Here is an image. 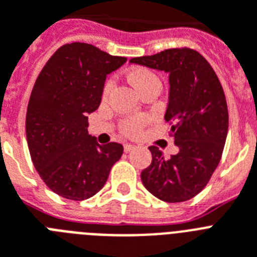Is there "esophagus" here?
I'll return each instance as SVG.
<instances>
[{"mask_svg":"<svg viewBox=\"0 0 257 257\" xmlns=\"http://www.w3.org/2000/svg\"><path fill=\"white\" fill-rule=\"evenodd\" d=\"M134 148H135L134 144H128V143L124 144V152H130L131 150H134Z\"/></svg>","mask_w":257,"mask_h":257,"instance_id":"obj_1","label":"esophagus"}]
</instances>
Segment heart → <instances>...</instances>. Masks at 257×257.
<instances>
[{
	"label": "heart",
	"mask_w": 257,
	"mask_h": 257,
	"mask_svg": "<svg viewBox=\"0 0 257 257\" xmlns=\"http://www.w3.org/2000/svg\"><path fill=\"white\" fill-rule=\"evenodd\" d=\"M128 78L130 81L133 82L134 86L139 90V93L146 92L148 88L151 86H162V81L160 78L158 77L156 73H154L152 71L147 69V68H135L128 73ZM114 82L111 78H109L107 81L105 82L102 89V95L103 98H106L107 95L110 94L111 89H113ZM150 122V116L147 115H137V116H127L124 119H122L119 127L120 131L126 135V137H137L139 135L146 124Z\"/></svg>",
	"instance_id": "1"
}]
</instances>
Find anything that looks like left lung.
I'll list each match as a JSON object with an SVG mask.
<instances>
[{"label":"left lung","mask_w":257,"mask_h":257,"mask_svg":"<svg viewBox=\"0 0 257 257\" xmlns=\"http://www.w3.org/2000/svg\"><path fill=\"white\" fill-rule=\"evenodd\" d=\"M169 73V102L165 122L180 148L165 158L151 146L152 162L142 171L148 192L165 202H184L207 185L222 158L228 130V110L223 88L211 65L192 48H169L151 56L131 59Z\"/></svg>","instance_id":"1"}]
</instances>
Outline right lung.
I'll list each match as a JSON object with an SVG mask.
<instances>
[{"instance_id": "right-lung-1", "label": "right lung", "mask_w": 257, "mask_h": 257, "mask_svg": "<svg viewBox=\"0 0 257 257\" xmlns=\"http://www.w3.org/2000/svg\"><path fill=\"white\" fill-rule=\"evenodd\" d=\"M126 60L75 42L56 50L38 76L27 106V144L40 179L63 198L94 196L123 154L122 144H98L89 135L88 114L98 109L106 75Z\"/></svg>"}]
</instances>
